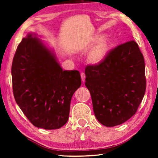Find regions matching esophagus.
<instances>
[{
    "label": "esophagus",
    "mask_w": 158,
    "mask_h": 158,
    "mask_svg": "<svg viewBox=\"0 0 158 158\" xmlns=\"http://www.w3.org/2000/svg\"><path fill=\"white\" fill-rule=\"evenodd\" d=\"M81 77L82 81L84 82L85 80V77H86V75H85V73H84V72H82V73H81Z\"/></svg>",
    "instance_id": "obj_1"
}]
</instances>
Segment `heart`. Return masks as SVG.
Here are the masks:
<instances>
[{
	"instance_id": "b5f03b06",
	"label": "heart",
	"mask_w": 158,
	"mask_h": 158,
	"mask_svg": "<svg viewBox=\"0 0 158 158\" xmlns=\"http://www.w3.org/2000/svg\"><path fill=\"white\" fill-rule=\"evenodd\" d=\"M102 38V36L97 38V40H100ZM107 49V43L105 41H102L94 48L89 54V60L93 63L100 61L104 57Z\"/></svg>"
}]
</instances>
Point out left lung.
Instances as JSON below:
<instances>
[{
	"mask_svg": "<svg viewBox=\"0 0 158 158\" xmlns=\"http://www.w3.org/2000/svg\"><path fill=\"white\" fill-rule=\"evenodd\" d=\"M85 86L94 115L112 127L135 114L146 91L145 63L138 44L130 40L112 49L99 64L85 68Z\"/></svg>",
	"mask_w": 158,
	"mask_h": 158,
	"instance_id": "left-lung-1",
	"label": "left lung"
}]
</instances>
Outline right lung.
<instances>
[{
    "label": "right lung",
    "mask_w": 158,
    "mask_h": 158,
    "mask_svg": "<svg viewBox=\"0 0 158 158\" xmlns=\"http://www.w3.org/2000/svg\"><path fill=\"white\" fill-rule=\"evenodd\" d=\"M33 35L22 39L13 58V93L35 127L58 129L68 120L71 97L81 79L78 71H63L51 52Z\"/></svg>",
    "instance_id": "1"
}]
</instances>
